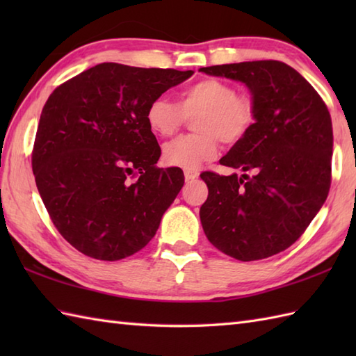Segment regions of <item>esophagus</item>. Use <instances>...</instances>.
<instances>
[{"mask_svg": "<svg viewBox=\"0 0 356 356\" xmlns=\"http://www.w3.org/2000/svg\"><path fill=\"white\" fill-rule=\"evenodd\" d=\"M199 177V172L195 170H185V179L186 180H194Z\"/></svg>", "mask_w": 356, "mask_h": 356, "instance_id": "34e87169", "label": "esophagus"}]
</instances>
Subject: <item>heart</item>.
Returning a JSON list of instances; mask_svg holds the SVG:
<instances>
[{
  "mask_svg": "<svg viewBox=\"0 0 356 356\" xmlns=\"http://www.w3.org/2000/svg\"><path fill=\"white\" fill-rule=\"evenodd\" d=\"M197 133L186 134L166 143L163 161L177 168L195 170L213 161L218 153V140L236 145L252 130L257 107L251 96L238 95L232 84L217 78L194 82L180 93L179 104L159 96L147 107L149 130L161 138H170L182 128L188 118Z\"/></svg>",
  "mask_w": 356,
  "mask_h": 356,
  "instance_id": "b5f03b06",
  "label": "heart"
}]
</instances>
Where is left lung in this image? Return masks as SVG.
I'll use <instances>...</instances> for the list:
<instances>
[{"label":"left lung","instance_id":"left-lung-1","mask_svg":"<svg viewBox=\"0 0 356 356\" xmlns=\"http://www.w3.org/2000/svg\"><path fill=\"white\" fill-rule=\"evenodd\" d=\"M200 72L245 82L257 107L252 130L220 159V165L251 176L200 174L208 186L200 208L203 231L232 259H268L293 245L327 199L330 113L316 90L282 61L211 65Z\"/></svg>","mask_w":356,"mask_h":356}]
</instances>
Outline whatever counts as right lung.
<instances>
[{"label":"right lung","mask_w":356,"mask_h":356,"mask_svg":"<svg viewBox=\"0 0 356 356\" xmlns=\"http://www.w3.org/2000/svg\"><path fill=\"white\" fill-rule=\"evenodd\" d=\"M194 72L102 63L53 90L32 151L44 207L87 257L116 261L140 251L182 190L180 168H159L148 104Z\"/></svg>","instance_id":"add662e5"}]
</instances>
